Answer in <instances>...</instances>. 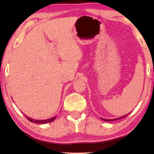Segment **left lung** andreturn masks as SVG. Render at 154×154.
<instances>
[{
  "mask_svg": "<svg viewBox=\"0 0 154 154\" xmlns=\"http://www.w3.org/2000/svg\"><path fill=\"white\" fill-rule=\"evenodd\" d=\"M126 116H127V115L123 116L120 117V118H118V119H102V118H101V119H102V120H104V121H116V120H118V119H122V118L125 117Z\"/></svg>",
  "mask_w": 154,
  "mask_h": 154,
  "instance_id": "8db88e82",
  "label": "left lung"
}]
</instances>
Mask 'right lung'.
<instances>
[{"label": "right lung", "mask_w": 154, "mask_h": 154, "mask_svg": "<svg viewBox=\"0 0 154 154\" xmlns=\"http://www.w3.org/2000/svg\"><path fill=\"white\" fill-rule=\"evenodd\" d=\"M27 118V119L29 120L30 122H32V123H42V124H45V123H50V122L53 121L54 119H55L56 116L54 117H52V118H50V119H45V120H35V119H30L29 117H27L26 116H25Z\"/></svg>", "instance_id": "add662e5"}]
</instances>
